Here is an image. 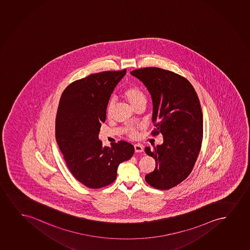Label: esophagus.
Wrapping results in <instances>:
<instances>
[{
  "label": "esophagus",
  "mask_w": 250,
  "mask_h": 250,
  "mask_svg": "<svg viewBox=\"0 0 250 250\" xmlns=\"http://www.w3.org/2000/svg\"><path fill=\"white\" fill-rule=\"evenodd\" d=\"M134 147H135V152H142L143 151V146L140 144H135Z\"/></svg>",
  "instance_id": "1"
}]
</instances>
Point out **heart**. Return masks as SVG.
I'll return each mask as SVG.
<instances>
[{
  "mask_svg": "<svg viewBox=\"0 0 250 250\" xmlns=\"http://www.w3.org/2000/svg\"><path fill=\"white\" fill-rule=\"evenodd\" d=\"M124 97L126 98V100L130 103L132 107H136L137 104L140 103H146V96L140 88L136 86H130L127 88L124 91ZM114 99H111L107 105V114L110 113L112 108L114 107ZM129 135L131 137H135L136 136V130L134 129H130L129 130Z\"/></svg>",
  "mask_w": 250,
  "mask_h": 250,
  "instance_id": "b5f03b06",
  "label": "heart"
}]
</instances>
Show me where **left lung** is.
I'll list each match as a JSON object with an SVG mask.
<instances>
[{"instance_id":"1","label":"left lung","mask_w":250,"mask_h":250,"mask_svg":"<svg viewBox=\"0 0 250 250\" xmlns=\"http://www.w3.org/2000/svg\"><path fill=\"white\" fill-rule=\"evenodd\" d=\"M142 81L152 101V121L164 143L145 148L155 159L153 171L145 176L153 188L167 190L178 185L191 173L203 140V114L194 88L187 79L159 68L130 72Z\"/></svg>"}]
</instances>
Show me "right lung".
I'll return each instance as SVG.
<instances>
[{
  "label": "right lung",
  "mask_w": 250,
  "mask_h": 250,
  "mask_svg": "<svg viewBox=\"0 0 250 250\" xmlns=\"http://www.w3.org/2000/svg\"><path fill=\"white\" fill-rule=\"evenodd\" d=\"M125 74L126 69L90 75L67 86L59 101L56 141L72 175L89 188L114 182L120 164L135 151L125 141L104 146L98 139L111 94Z\"/></svg>",
  "instance_id": "1"
}]
</instances>
